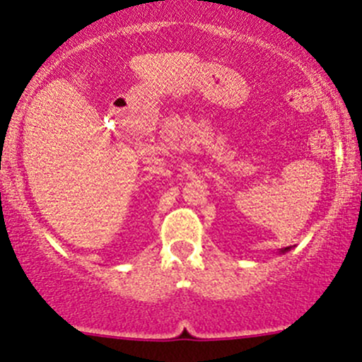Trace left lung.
Here are the masks:
<instances>
[{
    "label": "left lung",
    "instance_id": "obj_1",
    "mask_svg": "<svg viewBox=\"0 0 362 362\" xmlns=\"http://www.w3.org/2000/svg\"><path fill=\"white\" fill-rule=\"evenodd\" d=\"M291 250V246L289 247H284V250H280V253H286V251H289Z\"/></svg>",
    "mask_w": 362,
    "mask_h": 362
}]
</instances>
